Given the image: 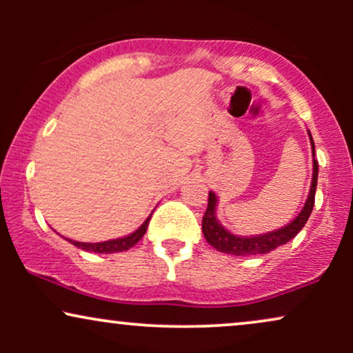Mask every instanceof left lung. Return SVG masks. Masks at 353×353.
<instances>
[{"instance_id": "left-lung-1", "label": "left lung", "mask_w": 353, "mask_h": 353, "mask_svg": "<svg viewBox=\"0 0 353 353\" xmlns=\"http://www.w3.org/2000/svg\"><path fill=\"white\" fill-rule=\"evenodd\" d=\"M309 139L312 144V156H314V168H312V182L309 189V196H307L305 204L301 212L295 216L294 221H290L287 225H282L281 229L270 230V232L264 234H255V236H236L230 230H228L224 225L219 222L217 219V196L210 190L209 192V204L208 210H205L204 217H202V234H204L205 241L209 242L214 249L219 252L237 255H257V254H267L270 250L277 249L283 244L297 236L301 232L305 222L309 221L312 209H314L315 201V189H317V177H319V163L315 161V145L312 134L309 132Z\"/></svg>"}]
</instances>
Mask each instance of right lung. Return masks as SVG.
<instances>
[{"mask_svg": "<svg viewBox=\"0 0 353 353\" xmlns=\"http://www.w3.org/2000/svg\"><path fill=\"white\" fill-rule=\"evenodd\" d=\"M152 212L149 214V217L145 219L143 224L137 228L134 232L128 234L124 237H117V239H111V241H104V242H78L72 241V239H66L68 242H71L72 245L79 247V249L88 250V252H96V254H114V252H124V250H129L131 247H134L137 242L143 239V236L148 230L149 221H151Z\"/></svg>", "mask_w": 353, "mask_h": 353, "instance_id": "obj_1", "label": "right lung"}]
</instances>
